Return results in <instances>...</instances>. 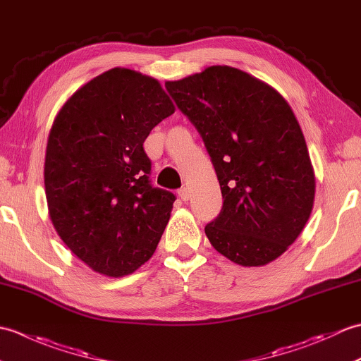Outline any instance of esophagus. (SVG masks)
<instances>
[{
  "mask_svg": "<svg viewBox=\"0 0 361 361\" xmlns=\"http://www.w3.org/2000/svg\"><path fill=\"white\" fill-rule=\"evenodd\" d=\"M178 195H180V198H181L183 202H188V200H189V197H190L189 189H188V188H181V189H178Z\"/></svg>",
  "mask_w": 361,
  "mask_h": 361,
  "instance_id": "34e87169",
  "label": "esophagus"
}]
</instances>
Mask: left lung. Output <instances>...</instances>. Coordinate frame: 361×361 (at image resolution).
I'll return each mask as SVG.
<instances>
[{"mask_svg": "<svg viewBox=\"0 0 361 361\" xmlns=\"http://www.w3.org/2000/svg\"><path fill=\"white\" fill-rule=\"evenodd\" d=\"M200 133L224 206L204 226L211 245L243 267L279 257L307 224L315 175L298 121L278 91L231 66L166 82Z\"/></svg>", "mask_w": 361, "mask_h": 361, "instance_id": "1", "label": "left lung"}]
</instances>
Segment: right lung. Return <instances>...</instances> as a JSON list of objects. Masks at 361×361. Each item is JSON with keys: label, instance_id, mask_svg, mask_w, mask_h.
<instances>
[{"label": "right lung", "instance_id": "obj_1", "mask_svg": "<svg viewBox=\"0 0 361 361\" xmlns=\"http://www.w3.org/2000/svg\"><path fill=\"white\" fill-rule=\"evenodd\" d=\"M173 111L155 79L113 68L75 91L54 121L44 158L49 216L94 271L130 274L158 247L176 197L152 185L144 141Z\"/></svg>", "mask_w": 361, "mask_h": 361}]
</instances>
